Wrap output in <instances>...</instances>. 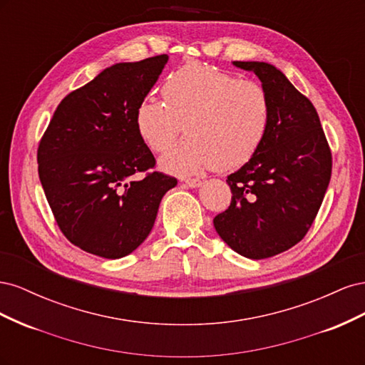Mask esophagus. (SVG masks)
I'll list each match as a JSON object with an SVG mask.
<instances>
[{"instance_id":"34e87169","label":"esophagus","mask_w":365,"mask_h":365,"mask_svg":"<svg viewBox=\"0 0 365 365\" xmlns=\"http://www.w3.org/2000/svg\"><path fill=\"white\" fill-rule=\"evenodd\" d=\"M185 184L192 187V189H197V187L202 185V181L200 178H189V180H185Z\"/></svg>"}]
</instances>
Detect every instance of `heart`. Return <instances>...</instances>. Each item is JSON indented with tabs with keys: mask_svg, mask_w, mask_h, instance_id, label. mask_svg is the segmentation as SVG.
<instances>
[{
	"mask_svg": "<svg viewBox=\"0 0 365 365\" xmlns=\"http://www.w3.org/2000/svg\"><path fill=\"white\" fill-rule=\"evenodd\" d=\"M164 103L145 98L135 109L138 137L153 152H164V170L195 173L207 168L231 170L248 163L271 125V102L252 81L202 62H187L163 83Z\"/></svg>",
	"mask_w": 365,
	"mask_h": 365,
	"instance_id": "1",
	"label": "heart"
}]
</instances>
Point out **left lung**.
<instances>
[{"label":"left lung","mask_w":365,"mask_h":365,"mask_svg":"<svg viewBox=\"0 0 365 365\" xmlns=\"http://www.w3.org/2000/svg\"><path fill=\"white\" fill-rule=\"evenodd\" d=\"M259 77L271 102V125L248 163L228 175L231 204L213 224L225 244L248 259H267L300 242L322 207L332 173L317 109L279 68L235 61Z\"/></svg>","instance_id":"1"}]
</instances>
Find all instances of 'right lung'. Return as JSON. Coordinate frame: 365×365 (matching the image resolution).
Returning <instances> with one entry per match:
<instances>
[{
	"label": "right lung",
	"mask_w": 365,
	"mask_h": 365,
	"mask_svg": "<svg viewBox=\"0 0 365 365\" xmlns=\"http://www.w3.org/2000/svg\"><path fill=\"white\" fill-rule=\"evenodd\" d=\"M168 54L120 62L70 93L38 148V172L54 219L73 245L105 259L137 250L155 224L175 178L149 172L135 109L157 83Z\"/></svg>",
	"instance_id": "right-lung-1"
}]
</instances>
